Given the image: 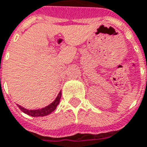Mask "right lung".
I'll list each match as a JSON object with an SVG mask.
<instances>
[{
    "instance_id": "obj_1",
    "label": "right lung",
    "mask_w": 147,
    "mask_h": 147,
    "mask_svg": "<svg viewBox=\"0 0 147 147\" xmlns=\"http://www.w3.org/2000/svg\"><path fill=\"white\" fill-rule=\"evenodd\" d=\"M61 96H62V92H60L59 93V95L57 96L56 98L51 102V104H49V106H47V107L42 108V109H38V110H27V109H25L24 107H21L20 105H18V107H19V109L22 110L23 113H26L28 115H30L32 117L47 116V115H49L51 113H52L56 109L57 106L59 103V101H60Z\"/></svg>"
}]
</instances>
